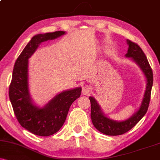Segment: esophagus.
I'll list each match as a JSON object with an SVG mask.
<instances>
[{
    "mask_svg": "<svg viewBox=\"0 0 160 160\" xmlns=\"http://www.w3.org/2000/svg\"><path fill=\"white\" fill-rule=\"evenodd\" d=\"M91 92H92V89H91L90 86L85 85V86H82V95L88 96V95H89L91 94Z\"/></svg>",
    "mask_w": 160,
    "mask_h": 160,
    "instance_id": "1",
    "label": "esophagus"
}]
</instances>
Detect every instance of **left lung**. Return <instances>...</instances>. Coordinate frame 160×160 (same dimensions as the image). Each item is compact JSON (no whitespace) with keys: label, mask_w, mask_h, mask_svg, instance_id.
I'll list each match as a JSON object with an SVG mask.
<instances>
[{"label":"left lung","mask_w":160,"mask_h":160,"mask_svg":"<svg viewBox=\"0 0 160 160\" xmlns=\"http://www.w3.org/2000/svg\"><path fill=\"white\" fill-rule=\"evenodd\" d=\"M128 45V52L126 54L127 58H132L134 62L142 70L147 78V87L144 98L138 109L135 114L128 120L124 121H116L108 118L104 114L100 106L93 97H89L91 102V119L94 126L100 132L107 135H120L127 132L141 120L148 111L149 107L151 89L153 86V71L146 56L143 50L137 43L127 40Z\"/></svg>","instance_id":"1"}]
</instances>
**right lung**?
I'll list each match as a JSON object with an SVG mask.
<instances>
[{
  "label": "right lung",
  "mask_w": 160,
  "mask_h": 160,
  "mask_svg": "<svg viewBox=\"0 0 160 160\" xmlns=\"http://www.w3.org/2000/svg\"><path fill=\"white\" fill-rule=\"evenodd\" d=\"M62 31L34 36L18 57L12 71L9 97L14 113L20 125L40 136L55 134L63 126L69 108L81 95V88L69 89L56 95L43 108L33 104L28 90V58L42 42L65 34Z\"/></svg>",
  "instance_id": "1"
}]
</instances>
